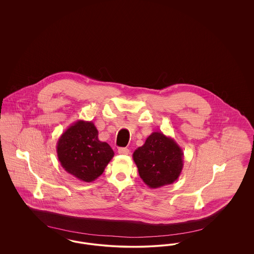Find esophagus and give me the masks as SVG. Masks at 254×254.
<instances>
[{
    "mask_svg": "<svg viewBox=\"0 0 254 254\" xmlns=\"http://www.w3.org/2000/svg\"><path fill=\"white\" fill-rule=\"evenodd\" d=\"M118 153L122 154V155H128L129 154V149L127 147H120L118 149Z\"/></svg>",
    "mask_w": 254,
    "mask_h": 254,
    "instance_id": "obj_1",
    "label": "esophagus"
}]
</instances>
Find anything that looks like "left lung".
<instances>
[{"label":"left lung","instance_id":"obj_1","mask_svg":"<svg viewBox=\"0 0 254 254\" xmlns=\"http://www.w3.org/2000/svg\"><path fill=\"white\" fill-rule=\"evenodd\" d=\"M133 160L145 185L157 189L178 179L184 167V152L174 139L156 131L133 152Z\"/></svg>","mask_w":254,"mask_h":254}]
</instances>
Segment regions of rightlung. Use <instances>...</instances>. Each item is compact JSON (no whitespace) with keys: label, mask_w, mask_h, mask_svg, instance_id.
<instances>
[{"label":"right lung","mask_w":254,"mask_h":254,"mask_svg":"<svg viewBox=\"0 0 254 254\" xmlns=\"http://www.w3.org/2000/svg\"><path fill=\"white\" fill-rule=\"evenodd\" d=\"M57 155L66 172L90 183L104 172L114 152L108 143L98 139V130L92 122L78 120L61 135Z\"/></svg>","instance_id":"1"}]
</instances>
